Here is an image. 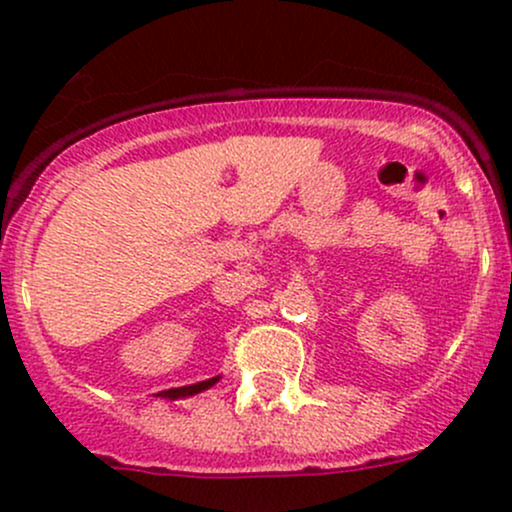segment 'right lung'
Listing matches in <instances>:
<instances>
[{"instance_id":"obj_1","label":"right lung","mask_w":512,"mask_h":512,"mask_svg":"<svg viewBox=\"0 0 512 512\" xmlns=\"http://www.w3.org/2000/svg\"><path fill=\"white\" fill-rule=\"evenodd\" d=\"M216 383H219V375H216V378L202 380V383H195V385H185V387H173V390H163V392H158V397H166V399L190 397V395H197V392H202V390H209V387L216 385Z\"/></svg>"}]
</instances>
